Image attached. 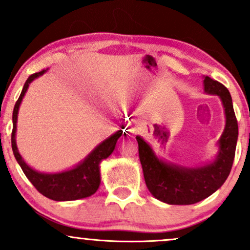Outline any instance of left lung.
Returning a JSON list of instances; mask_svg holds the SVG:
<instances>
[{"label":"left lung","instance_id":"left-lung-1","mask_svg":"<svg viewBox=\"0 0 250 250\" xmlns=\"http://www.w3.org/2000/svg\"><path fill=\"white\" fill-rule=\"evenodd\" d=\"M203 84L206 93L220 97L226 114L219 154L213 162L195 168L168 163L159 159L141 136H136L147 188L154 197L168 205H194L210 196L225 183L233 166L239 127L231 96L222 83L209 76L205 77Z\"/></svg>","mask_w":250,"mask_h":250}]
</instances>
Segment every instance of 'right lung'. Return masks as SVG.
<instances>
[{
  "instance_id": "1",
  "label": "right lung",
  "mask_w": 250,
  "mask_h": 250,
  "mask_svg": "<svg viewBox=\"0 0 250 250\" xmlns=\"http://www.w3.org/2000/svg\"><path fill=\"white\" fill-rule=\"evenodd\" d=\"M47 70L43 69L40 73H35L28 77L25 81L23 89L21 91L19 100L15 103L13 111V133H11V148H13L14 156L16 161L19 162L20 167L22 168L25 176L33 183V186L41 193L43 196L54 201H74L84 199V197L91 196L96 193L101 183V175H100V163L102 160L107 157L115 149L117 140L121 137L122 130L116 131L107 140L100 143L97 147L85 157L83 161L77 165L76 167L69 170L61 171L55 174H45L40 173L35 170L22 159L19 153V149L16 146V122L19 108L21 104L23 96L27 93L28 87L34 80L39 76L43 75Z\"/></svg>"
}]
</instances>
